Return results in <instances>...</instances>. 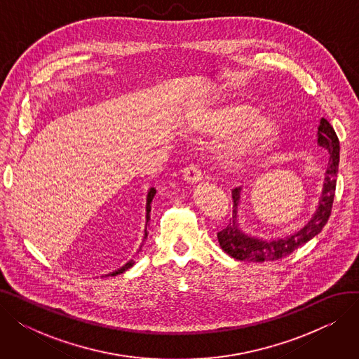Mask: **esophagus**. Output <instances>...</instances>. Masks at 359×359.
<instances>
[{"mask_svg":"<svg viewBox=\"0 0 359 359\" xmlns=\"http://www.w3.org/2000/svg\"><path fill=\"white\" fill-rule=\"evenodd\" d=\"M202 177H203V175H202L198 164H191L189 167H186L183 170V179L189 184L199 183L202 180Z\"/></svg>","mask_w":359,"mask_h":359,"instance_id":"34e87169","label":"esophagus"}]
</instances>
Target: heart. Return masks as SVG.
I'll return each mask as SVG.
<instances>
[{
	"mask_svg": "<svg viewBox=\"0 0 359 359\" xmlns=\"http://www.w3.org/2000/svg\"><path fill=\"white\" fill-rule=\"evenodd\" d=\"M203 135H221L214 145V160L237 167L272 147L280 134L276 119L238 100H222L206 109L196 123Z\"/></svg>",
	"mask_w": 359,
	"mask_h": 359,
	"instance_id": "b5f03b06",
	"label": "heart"
}]
</instances>
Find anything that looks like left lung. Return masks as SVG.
I'll use <instances>...</instances> for the list:
<instances>
[{
  "mask_svg": "<svg viewBox=\"0 0 359 359\" xmlns=\"http://www.w3.org/2000/svg\"><path fill=\"white\" fill-rule=\"evenodd\" d=\"M317 144L329 151L330 158L327 170L325 173V183L322 196L318 199L316 212L310 221L298 231L288 234L285 237H278L275 240H262L259 237L246 234L238 224V203L241 198V187L238 186L231 192L233 194V222L227 225L217 234L221 249L229 256L243 260V262H273L291 255L298 248L304 246L307 241L316 237L326 225L334 198L336 177L339 170V140L336 137L334 129L330 123L322 118L320 119L317 130Z\"/></svg>",
  "mask_w": 359,
  "mask_h": 359,
  "instance_id": "left-lung-1",
  "label": "left lung"
}]
</instances>
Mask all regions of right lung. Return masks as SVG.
Here are the masks:
<instances>
[{"label":"right lung","mask_w":359,"mask_h":359,"mask_svg":"<svg viewBox=\"0 0 359 359\" xmlns=\"http://www.w3.org/2000/svg\"><path fill=\"white\" fill-rule=\"evenodd\" d=\"M156 189L154 187H149V191H148V194H147V205H145V230H144V240H142V243H141V246H140V249H138V252L137 253H141L142 252V248H144V241H145V238H147V236H148V233H147V224H148V221H149V212H151V202H153V199H154V196H156ZM134 263H135V260L134 259H130L129 262H126L125 265L122 266V268H119V269H116V271H113L111 273H107L106 276H116V275H121V273H123L125 271H128L129 268H132L134 266Z\"/></svg>","instance_id":"obj_1"}]
</instances>
